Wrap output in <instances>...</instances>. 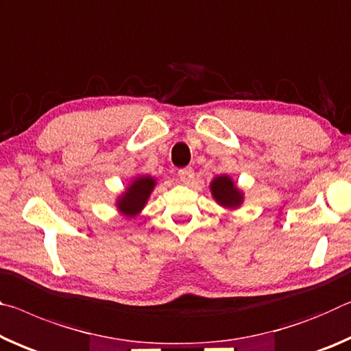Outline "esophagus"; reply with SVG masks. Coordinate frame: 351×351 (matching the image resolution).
I'll return each mask as SVG.
<instances>
[{
	"label": "esophagus",
	"mask_w": 351,
	"mask_h": 351,
	"mask_svg": "<svg viewBox=\"0 0 351 351\" xmlns=\"http://www.w3.org/2000/svg\"><path fill=\"white\" fill-rule=\"evenodd\" d=\"M179 177H180V180L185 183V185H189V183H191L193 179H194L193 168H183V169H180L179 171Z\"/></svg>",
	"instance_id": "1"
}]
</instances>
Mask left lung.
Here are the masks:
<instances>
[{"instance_id":"obj_1","label":"left lung","mask_w":351,"mask_h":351,"mask_svg":"<svg viewBox=\"0 0 351 351\" xmlns=\"http://www.w3.org/2000/svg\"><path fill=\"white\" fill-rule=\"evenodd\" d=\"M211 196L222 208L237 210L244 202V193L230 176H217L210 183Z\"/></svg>"}]
</instances>
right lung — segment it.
<instances>
[{
    "instance_id": "1",
    "label": "right lung",
    "mask_w": 351,
    "mask_h": 351,
    "mask_svg": "<svg viewBox=\"0 0 351 351\" xmlns=\"http://www.w3.org/2000/svg\"><path fill=\"white\" fill-rule=\"evenodd\" d=\"M157 180L152 176H136L117 199V208L125 217H135L145 208Z\"/></svg>"
}]
</instances>
